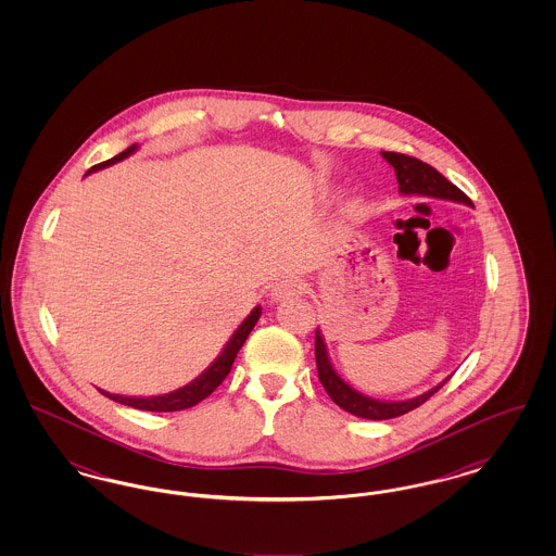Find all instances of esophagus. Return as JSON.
I'll list each match as a JSON object with an SVG mask.
<instances>
[{"instance_id": "esophagus-1", "label": "esophagus", "mask_w": 556, "mask_h": 556, "mask_svg": "<svg viewBox=\"0 0 556 556\" xmlns=\"http://www.w3.org/2000/svg\"><path fill=\"white\" fill-rule=\"evenodd\" d=\"M304 286L298 281V279H281L273 286L270 290V300L273 302H281V300H290L293 295L302 293Z\"/></svg>"}]
</instances>
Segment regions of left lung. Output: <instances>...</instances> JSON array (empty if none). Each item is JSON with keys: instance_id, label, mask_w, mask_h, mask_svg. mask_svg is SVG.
I'll return each mask as SVG.
<instances>
[{"instance_id": "8db88e82", "label": "left lung", "mask_w": 556, "mask_h": 556, "mask_svg": "<svg viewBox=\"0 0 556 556\" xmlns=\"http://www.w3.org/2000/svg\"><path fill=\"white\" fill-rule=\"evenodd\" d=\"M381 156L388 160V164L394 166L396 173L397 191L402 195H425V198H440V200H450V202H458V204H467L471 206V200L458 189L452 186L444 175H440L433 166L425 164L421 160L406 156V154H397V152H381ZM315 358H317L318 379L325 388V392L329 397L344 408L345 413L356 415L361 419H370V421H386V419H394L400 417L417 406H421L425 400L433 396L450 377L444 381H440L435 388L427 390L417 397H408V400H377V397L365 396L358 390H354L348 381H344L338 370L333 369L329 354H327V345L317 329L315 333Z\"/></svg>"}]
</instances>
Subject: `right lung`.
<instances>
[{
	"mask_svg": "<svg viewBox=\"0 0 556 556\" xmlns=\"http://www.w3.org/2000/svg\"><path fill=\"white\" fill-rule=\"evenodd\" d=\"M135 150H137V146H131V148H127L125 152H121L118 156L106 160V162H102V164L91 166V168L87 170V175H89V173H96V170H102V168H106V166H112V164H116V162H121V160L129 159ZM261 313H263V308L256 306V308L248 315V318L239 325L238 329H236V333H233L231 340L225 344L223 352L212 361L211 367L204 370L202 375H198L193 381H189L184 388L175 390V392H168V394H162V396L148 397L121 396V394H110V392H104V390H100V392H102L104 396L110 397V400H114V402H118V404H125V406H131V408H137V410L173 413V410H186V408H191V406H195L198 402H202L204 397L211 396L212 392L223 383V379L229 375V370L233 367V361H236V356H238L239 348L245 344L250 331L254 329V325H256L258 318H261Z\"/></svg>",
	"mask_w": 556,
	"mask_h": 556,
	"instance_id": "right-lung-1",
	"label": "right lung"
}]
</instances>
